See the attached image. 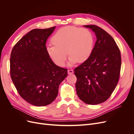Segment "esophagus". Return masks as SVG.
Listing matches in <instances>:
<instances>
[{
  "label": "esophagus",
  "instance_id": "1",
  "mask_svg": "<svg viewBox=\"0 0 134 134\" xmlns=\"http://www.w3.org/2000/svg\"><path fill=\"white\" fill-rule=\"evenodd\" d=\"M73 72H74V71H73V70H72V69H69L68 70V74H72V73H73Z\"/></svg>",
  "mask_w": 134,
  "mask_h": 134
}]
</instances>
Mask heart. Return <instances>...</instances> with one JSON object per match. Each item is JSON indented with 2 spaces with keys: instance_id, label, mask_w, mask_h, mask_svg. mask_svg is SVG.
Returning a JSON list of instances; mask_svg holds the SVG:
<instances>
[{
  "instance_id": "1",
  "label": "heart",
  "mask_w": 134,
  "mask_h": 134,
  "mask_svg": "<svg viewBox=\"0 0 134 134\" xmlns=\"http://www.w3.org/2000/svg\"><path fill=\"white\" fill-rule=\"evenodd\" d=\"M52 41L53 43L46 46L50 58L57 65L63 66L68 53L69 64L71 65L78 61L83 62L90 57L93 50V36L86 28L67 26L56 32Z\"/></svg>"
}]
</instances>
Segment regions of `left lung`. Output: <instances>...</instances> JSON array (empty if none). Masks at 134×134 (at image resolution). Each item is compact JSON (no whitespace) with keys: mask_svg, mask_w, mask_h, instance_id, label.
Instances as JSON below:
<instances>
[{"mask_svg":"<svg viewBox=\"0 0 134 134\" xmlns=\"http://www.w3.org/2000/svg\"><path fill=\"white\" fill-rule=\"evenodd\" d=\"M95 33L97 41L87 60L74 71L77 95L83 102L94 105L109 98L118 83L121 53L114 39L96 25H86Z\"/></svg>","mask_w":134,"mask_h":134,"instance_id":"1","label":"left lung"}]
</instances>
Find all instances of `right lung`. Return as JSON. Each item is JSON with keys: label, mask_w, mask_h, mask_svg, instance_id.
<instances>
[{"label": "right lung", "mask_w": 134, "mask_h": 134, "mask_svg": "<svg viewBox=\"0 0 134 134\" xmlns=\"http://www.w3.org/2000/svg\"><path fill=\"white\" fill-rule=\"evenodd\" d=\"M56 27L34 29L16 43L10 59V73L23 99L35 106L51 103L68 70L56 65L48 56L46 43Z\"/></svg>", "instance_id": "obj_1"}]
</instances>
